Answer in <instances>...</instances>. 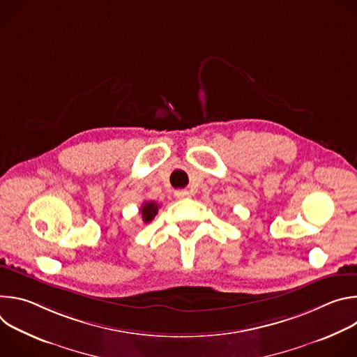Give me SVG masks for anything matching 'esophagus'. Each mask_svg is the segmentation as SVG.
<instances>
[{"label": "esophagus", "mask_w": 357, "mask_h": 357, "mask_svg": "<svg viewBox=\"0 0 357 357\" xmlns=\"http://www.w3.org/2000/svg\"><path fill=\"white\" fill-rule=\"evenodd\" d=\"M175 196L179 197V199H182V197H189V196H190V192H189V190H176V192H175Z\"/></svg>", "instance_id": "esophagus-1"}]
</instances>
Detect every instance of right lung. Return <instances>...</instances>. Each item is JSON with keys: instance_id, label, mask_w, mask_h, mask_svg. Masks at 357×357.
<instances>
[{"instance_id": "add662e5", "label": "right lung", "mask_w": 357, "mask_h": 357, "mask_svg": "<svg viewBox=\"0 0 357 357\" xmlns=\"http://www.w3.org/2000/svg\"><path fill=\"white\" fill-rule=\"evenodd\" d=\"M158 209H160V205L157 202L154 200H146L142 203V206L139 208V213H141V218L145 223H149L152 219H154L158 213Z\"/></svg>"}]
</instances>
